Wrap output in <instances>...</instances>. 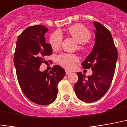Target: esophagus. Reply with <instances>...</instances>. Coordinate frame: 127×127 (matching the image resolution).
<instances>
[{"instance_id":"esophagus-1","label":"esophagus","mask_w":127,"mask_h":127,"mask_svg":"<svg viewBox=\"0 0 127 127\" xmlns=\"http://www.w3.org/2000/svg\"><path fill=\"white\" fill-rule=\"evenodd\" d=\"M69 74H71V72L70 71H66V75H69Z\"/></svg>"}]
</instances>
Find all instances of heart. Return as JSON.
Wrapping results in <instances>:
<instances>
[{
  "instance_id": "obj_1",
  "label": "heart",
  "mask_w": 127,
  "mask_h": 127,
  "mask_svg": "<svg viewBox=\"0 0 127 127\" xmlns=\"http://www.w3.org/2000/svg\"><path fill=\"white\" fill-rule=\"evenodd\" d=\"M66 32L79 43L77 48L79 50L84 52L86 49L83 43L87 42L92 37L90 31L85 26L81 24H76L67 28ZM63 41V35L59 31L52 33L49 39V43L52 48L54 50L59 49L61 47ZM79 61V58L76 54L63 53L57 57V62L59 64L67 69L73 68L76 63Z\"/></svg>"
}]
</instances>
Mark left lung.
<instances>
[{"mask_svg":"<svg viewBox=\"0 0 127 127\" xmlns=\"http://www.w3.org/2000/svg\"><path fill=\"white\" fill-rule=\"evenodd\" d=\"M95 38L92 51L81 64L84 68H92L93 73L85 77L78 72V81L74 85L77 97L85 102L100 99L108 90L113 79L118 52L111 33L99 22H94Z\"/></svg>","mask_w":127,"mask_h":127,"instance_id":"left-lung-1","label":"left lung"}]
</instances>
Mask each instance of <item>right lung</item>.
<instances>
[{
	"instance_id": "right-lung-1",
	"label": "right lung",
	"mask_w": 127,
	"mask_h": 127,
	"mask_svg": "<svg viewBox=\"0 0 127 127\" xmlns=\"http://www.w3.org/2000/svg\"><path fill=\"white\" fill-rule=\"evenodd\" d=\"M48 28L36 25L26 28L17 40L14 64L19 84L26 97L35 104L48 105L56 99L57 85L65 75L61 66L55 65L48 73L39 70L44 56L52 54L44 35Z\"/></svg>"
}]
</instances>
